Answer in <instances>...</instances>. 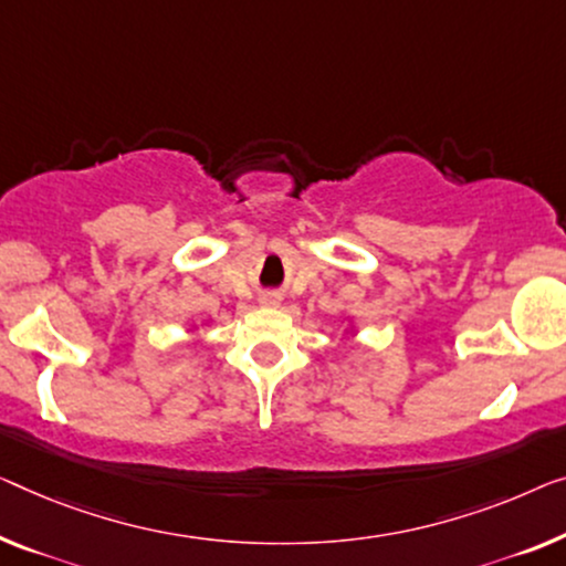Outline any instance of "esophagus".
I'll return each mask as SVG.
<instances>
[{
	"label": "esophagus",
	"instance_id": "1",
	"mask_svg": "<svg viewBox=\"0 0 566 566\" xmlns=\"http://www.w3.org/2000/svg\"><path fill=\"white\" fill-rule=\"evenodd\" d=\"M261 305H266V307H274V305H280V297H276L274 292H266V294H261Z\"/></svg>",
	"mask_w": 566,
	"mask_h": 566
}]
</instances>
